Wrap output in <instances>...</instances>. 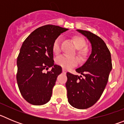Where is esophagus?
<instances>
[{"label": "esophagus", "mask_w": 124, "mask_h": 124, "mask_svg": "<svg viewBox=\"0 0 124 124\" xmlns=\"http://www.w3.org/2000/svg\"><path fill=\"white\" fill-rule=\"evenodd\" d=\"M63 73H66V71L65 69L63 68Z\"/></svg>", "instance_id": "obj_1"}]
</instances>
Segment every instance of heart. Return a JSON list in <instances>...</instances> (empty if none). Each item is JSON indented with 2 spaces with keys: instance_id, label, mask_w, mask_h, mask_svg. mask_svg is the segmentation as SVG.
<instances>
[{
  "instance_id": "b5f03b06",
  "label": "heart",
  "mask_w": 124,
  "mask_h": 124,
  "mask_svg": "<svg viewBox=\"0 0 124 124\" xmlns=\"http://www.w3.org/2000/svg\"><path fill=\"white\" fill-rule=\"evenodd\" d=\"M73 41L77 48V54L81 59L87 58L89 54L88 49L85 47L86 46V40L84 38L80 36H74L73 38ZM60 41L61 39L58 37L54 40L52 45V51L54 54L58 55L60 54ZM56 64L61 67L65 69H69L73 67L78 63V59L76 56H68L62 55L56 58L55 60Z\"/></svg>"
}]
</instances>
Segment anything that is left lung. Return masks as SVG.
<instances>
[{"instance_id":"8db88e82","label":"left lung","mask_w":124,"mask_h":124,"mask_svg":"<svg viewBox=\"0 0 124 124\" xmlns=\"http://www.w3.org/2000/svg\"><path fill=\"white\" fill-rule=\"evenodd\" d=\"M90 41L92 53L88 60L76 71L81 75L68 72L67 96L69 103L79 109L91 107L100 99L109 79L112 64L111 55L104 41L95 34L77 30Z\"/></svg>"}]
</instances>
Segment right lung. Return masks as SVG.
Masks as SVG:
<instances>
[{
  "mask_svg": "<svg viewBox=\"0 0 124 124\" xmlns=\"http://www.w3.org/2000/svg\"><path fill=\"white\" fill-rule=\"evenodd\" d=\"M66 30L46 25L34 30L23 43L17 57V81L22 96L31 104L43 105L51 99L57 77L62 73L61 66L54 64L52 45Z\"/></svg>",
  "mask_w": 124,
  "mask_h": 124,
  "instance_id": "1",
  "label": "right lung"
}]
</instances>
